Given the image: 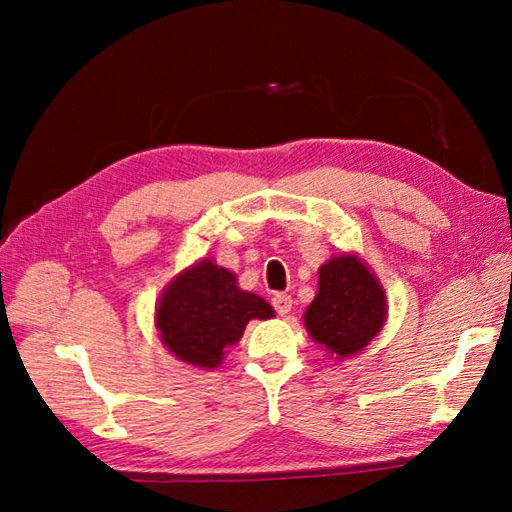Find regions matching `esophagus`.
Returning <instances> with one entry per match:
<instances>
[{"label": "esophagus", "instance_id": "34e87169", "mask_svg": "<svg viewBox=\"0 0 512 512\" xmlns=\"http://www.w3.org/2000/svg\"><path fill=\"white\" fill-rule=\"evenodd\" d=\"M271 303L275 307V312L280 314V316L290 314V309H292V297H290V294H275V297L271 299Z\"/></svg>", "mask_w": 512, "mask_h": 512}]
</instances>
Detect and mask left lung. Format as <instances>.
<instances>
[{
  "instance_id": "left-lung-1",
  "label": "left lung",
  "mask_w": 512,
  "mask_h": 512,
  "mask_svg": "<svg viewBox=\"0 0 512 512\" xmlns=\"http://www.w3.org/2000/svg\"><path fill=\"white\" fill-rule=\"evenodd\" d=\"M386 294L356 254H339L318 269V294L305 309V329L337 359L359 354L386 322Z\"/></svg>"
}]
</instances>
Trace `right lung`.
I'll return each instance as SVG.
<instances>
[{
  "label": "right lung",
  "instance_id": "1",
  "mask_svg": "<svg viewBox=\"0 0 512 512\" xmlns=\"http://www.w3.org/2000/svg\"><path fill=\"white\" fill-rule=\"evenodd\" d=\"M273 307L237 286V275L203 258L170 282L156 307L162 344L179 361L215 369L235 346L247 322L273 318Z\"/></svg>",
  "mask_w": 512,
  "mask_h": 512
}]
</instances>
